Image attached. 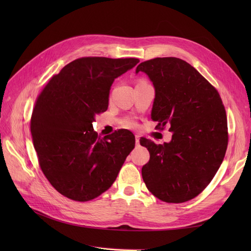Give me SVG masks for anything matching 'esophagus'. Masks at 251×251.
Instances as JSON below:
<instances>
[{
	"label": "esophagus",
	"instance_id": "obj_1",
	"mask_svg": "<svg viewBox=\"0 0 251 251\" xmlns=\"http://www.w3.org/2000/svg\"><path fill=\"white\" fill-rule=\"evenodd\" d=\"M135 141H136V146H139V136L138 135H136Z\"/></svg>",
	"mask_w": 251,
	"mask_h": 251
}]
</instances>
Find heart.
Here are the masks:
<instances>
[{
  "label": "heart",
  "instance_id": "obj_1",
  "mask_svg": "<svg viewBox=\"0 0 251 251\" xmlns=\"http://www.w3.org/2000/svg\"><path fill=\"white\" fill-rule=\"evenodd\" d=\"M141 81H143V80H141ZM124 125H125V126H126V127H134V126H136L135 121H133V120H126V121H125Z\"/></svg>",
  "mask_w": 251,
  "mask_h": 251
}]
</instances>
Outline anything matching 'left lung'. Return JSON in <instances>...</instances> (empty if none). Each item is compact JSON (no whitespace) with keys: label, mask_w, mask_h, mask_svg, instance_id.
<instances>
[{"label":"left lung","mask_w":251,"mask_h":251,"mask_svg":"<svg viewBox=\"0 0 251 251\" xmlns=\"http://www.w3.org/2000/svg\"><path fill=\"white\" fill-rule=\"evenodd\" d=\"M153 81L151 120L169 126L172 141L141 138L150 151L142 166L149 191L166 203H183L201 194L215 177L228 144L227 117L217 89L193 66L177 57H156L136 68Z\"/></svg>","instance_id":"8db88e82"}]
</instances>
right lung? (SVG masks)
<instances>
[{"label": "right lung", "instance_id": "obj_1", "mask_svg": "<svg viewBox=\"0 0 251 251\" xmlns=\"http://www.w3.org/2000/svg\"><path fill=\"white\" fill-rule=\"evenodd\" d=\"M138 63L134 57H80L53 75L37 96L30 124L37 160L67 198L87 202L108 191L134 149L130 131L101 138L92 123L108 110L114 79Z\"/></svg>", "mask_w": 251, "mask_h": 251}]
</instances>
